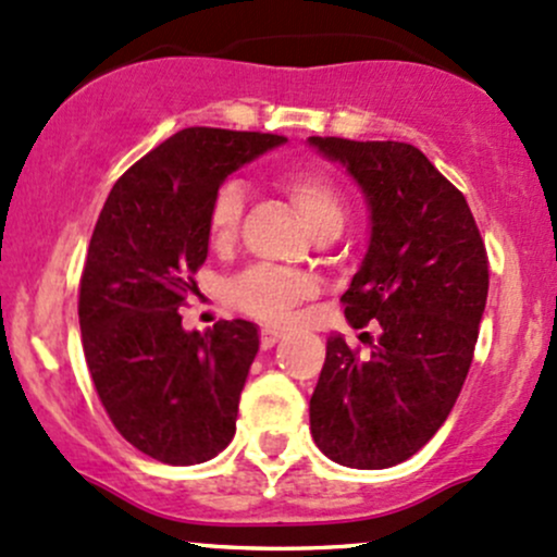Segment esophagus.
I'll list each match as a JSON object with an SVG mask.
<instances>
[{
	"label": "esophagus",
	"mask_w": 557,
	"mask_h": 557,
	"mask_svg": "<svg viewBox=\"0 0 557 557\" xmlns=\"http://www.w3.org/2000/svg\"><path fill=\"white\" fill-rule=\"evenodd\" d=\"M281 337H284V332H278L276 326H262V329H260V345H262V348H265V350L273 348V345H276Z\"/></svg>",
	"instance_id": "34e87169"
}]
</instances>
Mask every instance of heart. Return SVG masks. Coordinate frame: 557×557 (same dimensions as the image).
<instances>
[{"mask_svg": "<svg viewBox=\"0 0 557 557\" xmlns=\"http://www.w3.org/2000/svg\"><path fill=\"white\" fill-rule=\"evenodd\" d=\"M281 185L292 196L297 212L313 236L324 228H343L345 225V214H348L345 196L337 188V183L324 172L292 170L281 177ZM244 207H247V185L238 177H231L214 190L207 220L209 238H212L214 247H225L236 238ZM308 295H313V281L292 276V273L276 271V268H252L233 281L231 286V300L247 313L265 321L289 319L292 308Z\"/></svg>", "mask_w": 557, "mask_h": 557, "instance_id": "1", "label": "heart"}]
</instances>
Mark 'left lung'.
Here are the masks:
<instances>
[{
	"label": "left lung",
	"mask_w": 557,
	"mask_h": 557,
	"mask_svg": "<svg viewBox=\"0 0 557 557\" xmlns=\"http://www.w3.org/2000/svg\"><path fill=\"white\" fill-rule=\"evenodd\" d=\"M369 209V244L343 295L352 329L376 321L369 356L343 334L310 396V433L332 462L382 470L438 433L468 376L488 260L465 196L409 143L308 137Z\"/></svg>",
	"instance_id": "left-lung-1"
}]
</instances>
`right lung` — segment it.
I'll return each instance as SVG.
<instances>
[{"mask_svg": "<svg viewBox=\"0 0 557 557\" xmlns=\"http://www.w3.org/2000/svg\"><path fill=\"white\" fill-rule=\"evenodd\" d=\"M286 137L188 127L129 166L106 199L79 286L82 345L119 433L166 465L218 457L260 350L257 324L183 329L209 255V205L228 175Z\"/></svg>", "mask_w": 557, "mask_h": 557, "instance_id": "right-lung-1", "label": "right lung"}]
</instances>
